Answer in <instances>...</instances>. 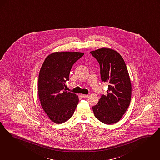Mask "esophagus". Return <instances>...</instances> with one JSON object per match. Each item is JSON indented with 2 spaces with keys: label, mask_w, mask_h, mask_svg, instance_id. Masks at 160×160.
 I'll return each mask as SVG.
<instances>
[{
  "label": "esophagus",
  "mask_w": 160,
  "mask_h": 160,
  "mask_svg": "<svg viewBox=\"0 0 160 160\" xmlns=\"http://www.w3.org/2000/svg\"><path fill=\"white\" fill-rule=\"evenodd\" d=\"M81 97H82V98H88L89 97V95H83V94H82L81 95Z\"/></svg>",
  "instance_id": "34e87169"
}]
</instances>
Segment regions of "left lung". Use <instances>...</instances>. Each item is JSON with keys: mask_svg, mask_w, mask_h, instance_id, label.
<instances>
[{"mask_svg": "<svg viewBox=\"0 0 160 160\" xmlns=\"http://www.w3.org/2000/svg\"><path fill=\"white\" fill-rule=\"evenodd\" d=\"M90 53L100 65L102 82L108 83L107 94L103 95L92 107L98 120L106 124L116 123L130 105L132 84L128 68L122 56L109 48H101Z\"/></svg>", "mask_w": 160, "mask_h": 160, "instance_id": "obj_1", "label": "left lung"}]
</instances>
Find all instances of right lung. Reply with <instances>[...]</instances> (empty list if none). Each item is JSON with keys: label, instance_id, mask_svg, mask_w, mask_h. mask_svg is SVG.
I'll return each instance as SVG.
<instances>
[{"label": "right lung", "instance_id": "add662e5", "mask_svg": "<svg viewBox=\"0 0 160 160\" xmlns=\"http://www.w3.org/2000/svg\"><path fill=\"white\" fill-rule=\"evenodd\" d=\"M84 55L77 52H59L48 55L39 72L38 98L42 108L52 122L61 124L68 120L77 107L78 97L64 90L71 69Z\"/></svg>", "mask_w": 160, "mask_h": 160}]
</instances>
